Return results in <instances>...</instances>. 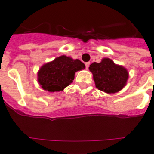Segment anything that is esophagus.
Instances as JSON below:
<instances>
[{
  "label": "esophagus",
  "instance_id": "34e87169",
  "mask_svg": "<svg viewBox=\"0 0 154 154\" xmlns=\"http://www.w3.org/2000/svg\"><path fill=\"white\" fill-rule=\"evenodd\" d=\"M89 65H90V63H89V62L85 63V69H89Z\"/></svg>",
  "mask_w": 154,
  "mask_h": 154
}]
</instances>
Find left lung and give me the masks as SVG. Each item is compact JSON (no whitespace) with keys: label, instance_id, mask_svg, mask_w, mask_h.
Instances as JSON below:
<instances>
[{"label":"left lung","instance_id":"left-lung-1","mask_svg":"<svg viewBox=\"0 0 154 154\" xmlns=\"http://www.w3.org/2000/svg\"><path fill=\"white\" fill-rule=\"evenodd\" d=\"M89 69L93 73L97 88L106 94H115L122 90L129 78L126 69L116 65L109 58H104L100 63L94 62Z\"/></svg>","mask_w":154,"mask_h":154}]
</instances>
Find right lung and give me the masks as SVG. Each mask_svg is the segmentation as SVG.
<instances>
[{"instance_id":"obj_1","label":"right lung","mask_w":154,"mask_h":154,"mask_svg":"<svg viewBox=\"0 0 154 154\" xmlns=\"http://www.w3.org/2000/svg\"><path fill=\"white\" fill-rule=\"evenodd\" d=\"M84 63L63 55L42 65L37 73V81L45 90L62 91L74 79L75 72L85 69Z\"/></svg>"}]
</instances>
